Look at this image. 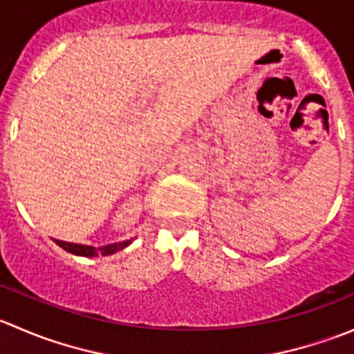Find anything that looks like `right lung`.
I'll return each instance as SVG.
<instances>
[{"instance_id":"add662e5","label":"right lung","mask_w":354,"mask_h":354,"mask_svg":"<svg viewBox=\"0 0 354 354\" xmlns=\"http://www.w3.org/2000/svg\"><path fill=\"white\" fill-rule=\"evenodd\" d=\"M55 243L58 246H62V248L66 250V252L73 253V255L97 257V255H113L114 252H120V250L127 248V246L131 243V240L120 241V243H111L106 246H99V248H95V246H88V245L68 243V241H62V240H55Z\"/></svg>"}]
</instances>
